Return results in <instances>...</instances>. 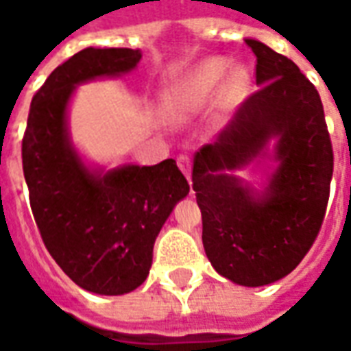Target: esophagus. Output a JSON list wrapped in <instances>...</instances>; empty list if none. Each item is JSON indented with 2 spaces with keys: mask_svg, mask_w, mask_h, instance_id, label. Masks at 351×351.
<instances>
[{
  "mask_svg": "<svg viewBox=\"0 0 351 351\" xmlns=\"http://www.w3.org/2000/svg\"><path fill=\"white\" fill-rule=\"evenodd\" d=\"M178 167H180V171H182L184 175H186V178H188L191 184V160L190 158H188V156H180V158H178Z\"/></svg>",
  "mask_w": 351,
  "mask_h": 351,
  "instance_id": "34e87169",
  "label": "esophagus"
}]
</instances>
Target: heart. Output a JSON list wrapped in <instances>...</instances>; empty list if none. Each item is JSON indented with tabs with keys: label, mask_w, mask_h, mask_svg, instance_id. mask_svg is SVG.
Wrapping results in <instances>:
<instances>
[{
	"label": "heart",
	"mask_w": 351,
	"mask_h": 351,
	"mask_svg": "<svg viewBox=\"0 0 351 351\" xmlns=\"http://www.w3.org/2000/svg\"><path fill=\"white\" fill-rule=\"evenodd\" d=\"M252 73L243 64L213 56L195 64L161 93V112L171 123L186 125L213 105L210 128L218 130L226 116L248 95Z\"/></svg>",
	"instance_id": "obj_1"
}]
</instances>
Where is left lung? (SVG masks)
<instances>
[{
  "label": "left lung",
  "instance_id": "8db88e82",
  "mask_svg": "<svg viewBox=\"0 0 351 351\" xmlns=\"http://www.w3.org/2000/svg\"><path fill=\"white\" fill-rule=\"evenodd\" d=\"M259 90L193 160L191 182L203 216V246L218 274L259 287L284 278L306 256L325 216L332 148L319 93L299 67L258 39ZM269 155L259 186L236 173Z\"/></svg>",
  "mask_w": 351,
  "mask_h": 351
}]
</instances>
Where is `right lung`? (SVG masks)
Listing matches in <instances>:
<instances>
[{
	"label": "right lung",
	"instance_id": "add662e5",
	"mask_svg": "<svg viewBox=\"0 0 351 351\" xmlns=\"http://www.w3.org/2000/svg\"><path fill=\"white\" fill-rule=\"evenodd\" d=\"M141 58L133 49L77 52L34 95L22 141L24 178L43 243L77 286L97 295L130 293L145 282L156 237L190 193L175 160L107 169L73 143L69 107L77 88L123 77Z\"/></svg>",
	"mask_w": 351,
	"mask_h": 351
}]
</instances>
